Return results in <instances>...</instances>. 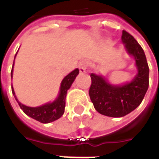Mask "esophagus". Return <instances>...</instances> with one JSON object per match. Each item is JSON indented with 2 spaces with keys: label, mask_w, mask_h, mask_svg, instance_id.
<instances>
[{
  "label": "esophagus",
  "mask_w": 159,
  "mask_h": 159,
  "mask_svg": "<svg viewBox=\"0 0 159 159\" xmlns=\"http://www.w3.org/2000/svg\"><path fill=\"white\" fill-rule=\"evenodd\" d=\"M89 67V62L86 61V60H83L79 63L78 65V68H79V70L81 73H84L88 69Z\"/></svg>",
  "instance_id": "obj_1"
}]
</instances>
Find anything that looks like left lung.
Returning <instances> with one entry per match:
<instances>
[{
  "instance_id": "left-lung-1",
  "label": "left lung",
  "mask_w": 159,
  "mask_h": 159,
  "mask_svg": "<svg viewBox=\"0 0 159 159\" xmlns=\"http://www.w3.org/2000/svg\"><path fill=\"white\" fill-rule=\"evenodd\" d=\"M122 42L135 60L138 72L134 79L123 85H112L104 76L90 75V100L95 110L107 117H121L133 111L140 106L149 86V67L144 50L126 30H123Z\"/></svg>"
}]
</instances>
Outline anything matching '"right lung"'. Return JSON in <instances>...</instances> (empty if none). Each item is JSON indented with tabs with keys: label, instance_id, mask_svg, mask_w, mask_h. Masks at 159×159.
I'll use <instances>...</instances> for the list:
<instances>
[{
	"label": "right lung",
	"instance_id": "right-lung-1",
	"mask_svg": "<svg viewBox=\"0 0 159 159\" xmlns=\"http://www.w3.org/2000/svg\"><path fill=\"white\" fill-rule=\"evenodd\" d=\"M16 57V55H15ZM14 65V61H13ZM13 68V66H12ZM12 68L11 71V76L12 77ZM79 74V70L76 69L73 71L68 74L67 76L62 80L61 85H60V90H59V96L57 97L54 101L52 103H47L43 106L37 107H26L22 103H20L14 93V90L12 86V92L14 95L15 100L19 103V107L22 109L23 111L29 117H32L33 119L39 121L40 123H48L53 122L55 120L59 119V117H62V115L65 112V107H66V97L67 93V90L69 89L71 84L76 79V76Z\"/></svg>",
	"mask_w": 159,
	"mask_h": 159
}]
</instances>
